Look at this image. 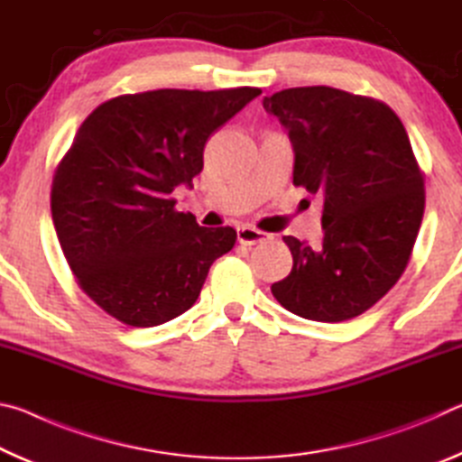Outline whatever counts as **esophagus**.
Returning a JSON list of instances; mask_svg holds the SVG:
<instances>
[{"label": "esophagus", "mask_w": 462, "mask_h": 462, "mask_svg": "<svg viewBox=\"0 0 462 462\" xmlns=\"http://www.w3.org/2000/svg\"><path fill=\"white\" fill-rule=\"evenodd\" d=\"M236 234H238V242L245 246H254V245H259V242L267 240V234L256 230V228H250V226H242Z\"/></svg>", "instance_id": "1"}]
</instances>
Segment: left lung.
Instances as JSON below:
<instances>
[{"instance_id":"left-lung-1","label":"left lung","mask_w":462,"mask_h":462,"mask_svg":"<svg viewBox=\"0 0 462 462\" xmlns=\"http://www.w3.org/2000/svg\"><path fill=\"white\" fill-rule=\"evenodd\" d=\"M263 107L289 132L293 185L324 201L322 245L285 236L293 269L271 291L316 322L361 316L408 267L424 216L408 132L383 101L326 85L273 93Z\"/></svg>"}]
</instances>
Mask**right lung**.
I'll use <instances>...</instances> for the list:
<instances>
[{"instance_id": "add662e5", "label": "right lung", "mask_w": 462, "mask_h": 462, "mask_svg": "<svg viewBox=\"0 0 462 462\" xmlns=\"http://www.w3.org/2000/svg\"><path fill=\"white\" fill-rule=\"evenodd\" d=\"M259 88L156 89L93 109L52 179L54 230L77 283L136 328L165 324L199 297L236 230L201 228L175 212V187H193L208 138Z\"/></svg>"}]
</instances>
